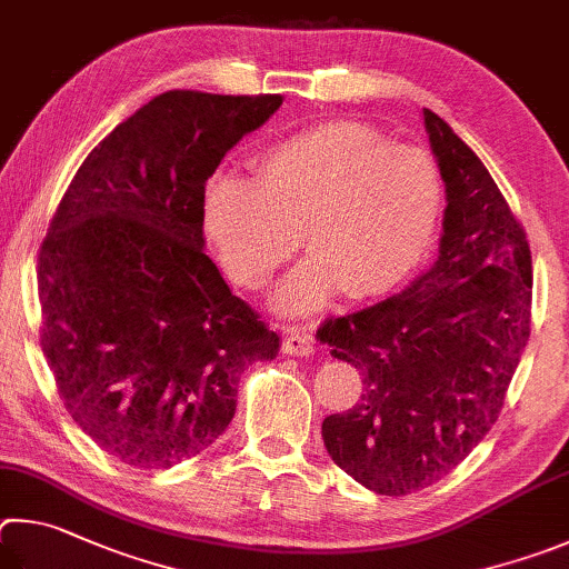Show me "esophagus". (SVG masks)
<instances>
[{"label": "esophagus", "mask_w": 569, "mask_h": 569, "mask_svg": "<svg viewBox=\"0 0 569 569\" xmlns=\"http://www.w3.org/2000/svg\"><path fill=\"white\" fill-rule=\"evenodd\" d=\"M282 352L292 357H310L315 352V340L307 332H290L282 342Z\"/></svg>", "instance_id": "obj_1"}]
</instances>
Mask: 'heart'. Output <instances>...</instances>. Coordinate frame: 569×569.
Returning a JSON list of instances; mask_svg holds the SVG:
<instances>
[{"label":"heart","instance_id":"b5f03b06","mask_svg":"<svg viewBox=\"0 0 569 569\" xmlns=\"http://www.w3.org/2000/svg\"><path fill=\"white\" fill-rule=\"evenodd\" d=\"M442 202L440 167L425 149L390 144L362 122H325L264 149L254 179H209L202 224L219 264L247 290L290 262L302 229L312 252L274 307L310 315L342 290L362 300L402 284L432 244Z\"/></svg>","mask_w":569,"mask_h":569}]
</instances>
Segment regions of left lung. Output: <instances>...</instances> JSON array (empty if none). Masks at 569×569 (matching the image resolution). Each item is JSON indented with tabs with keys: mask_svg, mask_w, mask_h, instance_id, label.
Returning a JSON list of instances; mask_svg holds the SVG:
<instances>
[{
	"mask_svg": "<svg viewBox=\"0 0 569 569\" xmlns=\"http://www.w3.org/2000/svg\"><path fill=\"white\" fill-rule=\"evenodd\" d=\"M447 207L435 264L390 300L317 330L362 372V400L322 422L337 467L377 495L442 480L490 432L530 337L532 254L500 187L425 109Z\"/></svg>",
	"mask_w": 569,
	"mask_h": 569,
	"instance_id": "obj_1",
	"label": "left lung"
}]
</instances>
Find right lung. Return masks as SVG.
<instances>
[{"label": "right lung", "mask_w": 569, "mask_h": 569, "mask_svg": "<svg viewBox=\"0 0 569 569\" xmlns=\"http://www.w3.org/2000/svg\"><path fill=\"white\" fill-rule=\"evenodd\" d=\"M279 94L174 89L117 124L77 169L39 247L42 350L82 432L139 470L207 450L244 367L277 332L204 252L207 179Z\"/></svg>", "instance_id": "obj_1"}]
</instances>
